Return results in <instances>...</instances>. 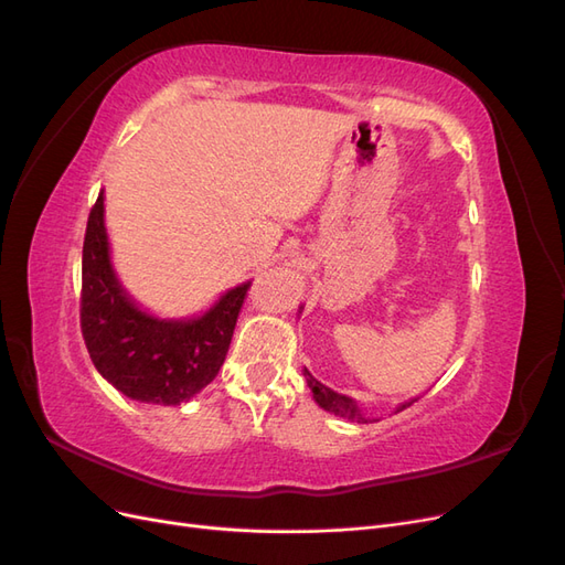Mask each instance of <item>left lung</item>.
<instances>
[{"mask_svg": "<svg viewBox=\"0 0 565 565\" xmlns=\"http://www.w3.org/2000/svg\"><path fill=\"white\" fill-rule=\"evenodd\" d=\"M303 377H306V382H309V388L313 391V398H316V403H318L322 409H328V413H332V415H337V417L351 419V422H358V424L377 422V419H370V417H365V415L361 413V407H358V405H355V401H351L349 396H341V393H337V391L328 388L324 384H320L309 370H303ZM415 401H417V398H415ZM415 401H409V403L398 405L396 413H403V409L413 405Z\"/></svg>", "mask_w": 565, "mask_h": 565, "instance_id": "1", "label": "left lung"}]
</instances>
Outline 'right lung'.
<instances>
[{"mask_svg":"<svg viewBox=\"0 0 565 565\" xmlns=\"http://www.w3.org/2000/svg\"><path fill=\"white\" fill-rule=\"evenodd\" d=\"M249 287L252 282L237 285L193 320H160L143 313L115 278L104 193L98 195L82 247L79 324L92 363L127 398L181 405L214 382Z\"/></svg>","mask_w":565,"mask_h":565,"instance_id":"obj_1","label":"right lung"}]
</instances>
